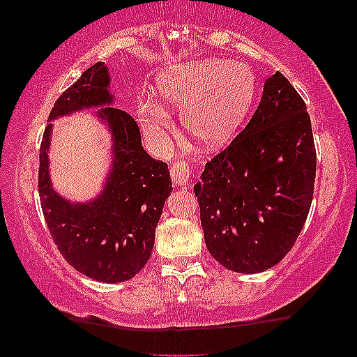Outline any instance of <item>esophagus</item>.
Here are the masks:
<instances>
[{
  "label": "esophagus",
  "instance_id": "34e87169",
  "mask_svg": "<svg viewBox=\"0 0 357 357\" xmlns=\"http://www.w3.org/2000/svg\"><path fill=\"white\" fill-rule=\"evenodd\" d=\"M171 178H173L174 184L178 186H188L191 179V167L186 165L184 161H174L171 165Z\"/></svg>",
  "mask_w": 357,
  "mask_h": 357
}]
</instances>
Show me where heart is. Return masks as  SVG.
<instances>
[{
  "label": "heart",
  "mask_w": 357,
  "mask_h": 357,
  "mask_svg": "<svg viewBox=\"0 0 357 357\" xmlns=\"http://www.w3.org/2000/svg\"><path fill=\"white\" fill-rule=\"evenodd\" d=\"M257 82L253 72L240 61L204 59L174 63L159 73L154 93L161 105L144 102L137 117L154 144L166 141L171 127L167 110H179L184 132L208 149L228 144L243 126Z\"/></svg>",
  "instance_id": "b5f03b06"
}]
</instances>
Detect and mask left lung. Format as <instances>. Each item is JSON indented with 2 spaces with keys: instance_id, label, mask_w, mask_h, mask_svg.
<instances>
[{
  "instance_id": "left-lung-1",
  "label": "left lung",
  "mask_w": 357,
  "mask_h": 357,
  "mask_svg": "<svg viewBox=\"0 0 357 357\" xmlns=\"http://www.w3.org/2000/svg\"><path fill=\"white\" fill-rule=\"evenodd\" d=\"M315 147L305 102L277 72L243 130L195 184L204 243L225 268L260 273L296 243L314 195Z\"/></svg>"
}]
</instances>
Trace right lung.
<instances>
[{"label":"right lung","mask_w":357,"mask_h":357,"mask_svg":"<svg viewBox=\"0 0 357 357\" xmlns=\"http://www.w3.org/2000/svg\"><path fill=\"white\" fill-rule=\"evenodd\" d=\"M110 80L107 65L97 61L55 102L40 147L38 191L47 227L65 260L93 280L117 284L130 280L149 260L173 183L166 162L142 147L136 121L114 107ZM92 108L111 132L113 161L100 195L77 204L51 186V122Z\"/></svg>","instance_id":"obj_1"}]
</instances>
